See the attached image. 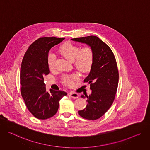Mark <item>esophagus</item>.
I'll return each mask as SVG.
<instances>
[{
	"label": "esophagus",
	"instance_id": "34e87169",
	"mask_svg": "<svg viewBox=\"0 0 150 150\" xmlns=\"http://www.w3.org/2000/svg\"><path fill=\"white\" fill-rule=\"evenodd\" d=\"M69 95L73 98H79L78 93H77L74 92H70L69 93Z\"/></svg>",
	"mask_w": 150,
	"mask_h": 150
}]
</instances>
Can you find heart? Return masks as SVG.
I'll use <instances>...</instances> for the list:
<instances>
[{"label":"heart","mask_w":150,"mask_h":150,"mask_svg":"<svg viewBox=\"0 0 150 150\" xmlns=\"http://www.w3.org/2000/svg\"><path fill=\"white\" fill-rule=\"evenodd\" d=\"M60 54L65 58L74 61L76 67L81 72H87L91 70L93 63L94 53L90 46L82 48L71 42H65L59 48ZM56 60L55 54L49 51L47 56V63L50 70H54ZM77 73L64 75L62 78V83L67 86H71L73 82L78 78Z\"/></svg>","instance_id":"obj_1"}]
</instances>
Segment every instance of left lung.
<instances>
[{
	"label": "left lung",
	"mask_w": 150,
	"mask_h": 150,
	"mask_svg": "<svg viewBox=\"0 0 150 150\" xmlns=\"http://www.w3.org/2000/svg\"><path fill=\"white\" fill-rule=\"evenodd\" d=\"M86 43L93 49L94 60L84 83L90 84L92 93L87 97L86 107L78 111L81 117L94 120L108 110L115 99L119 83V70L114 55L110 47L95 36L72 39ZM85 98L84 95L81 96Z\"/></svg>",
	"instance_id": "1"
}]
</instances>
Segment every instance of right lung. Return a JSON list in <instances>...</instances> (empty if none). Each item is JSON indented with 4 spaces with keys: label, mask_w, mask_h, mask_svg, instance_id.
I'll return each mask as SVG.
<instances>
[{
    "label": "right lung",
    "mask_w": 150,
    "mask_h": 150,
    "mask_svg": "<svg viewBox=\"0 0 150 150\" xmlns=\"http://www.w3.org/2000/svg\"><path fill=\"white\" fill-rule=\"evenodd\" d=\"M65 38L42 37L30 45L23 57L20 70L21 93L28 111L35 117L45 120L58 111L59 101L67 93L50 89L44 84L45 75L49 73L47 56L52 47Z\"/></svg>",
    "instance_id": "1"
}]
</instances>
